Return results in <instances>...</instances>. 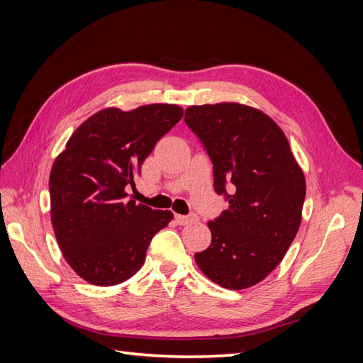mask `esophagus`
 Masks as SVG:
<instances>
[{
  "label": "esophagus",
  "instance_id": "obj_1",
  "mask_svg": "<svg viewBox=\"0 0 363 363\" xmlns=\"http://www.w3.org/2000/svg\"><path fill=\"white\" fill-rule=\"evenodd\" d=\"M175 218V221H177V224H180V225H188V224H192V223H195L196 218L195 215H189V216H184V215H175L174 216Z\"/></svg>",
  "mask_w": 363,
  "mask_h": 363
}]
</instances>
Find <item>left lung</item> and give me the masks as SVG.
<instances>
[{
    "mask_svg": "<svg viewBox=\"0 0 363 363\" xmlns=\"http://www.w3.org/2000/svg\"><path fill=\"white\" fill-rule=\"evenodd\" d=\"M184 121L213 163V186L228 208L208 221L212 242L195 252L207 279L245 289L281 262L301 224L304 174L281 128L239 103L189 106ZM230 184L233 194H227Z\"/></svg>",
    "mask_w": 363,
    "mask_h": 363,
    "instance_id": "8db88e82",
    "label": "left lung"
}]
</instances>
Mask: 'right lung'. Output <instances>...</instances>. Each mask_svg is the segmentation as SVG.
I'll use <instances>...</instances> for the list:
<instances>
[{"mask_svg": "<svg viewBox=\"0 0 363 363\" xmlns=\"http://www.w3.org/2000/svg\"><path fill=\"white\" fill-rule=\"evenodd\" d=\"M182 116L177 104L103 108L54 160L51 224L65 260L83 280L113 286L133 277L152 236L174 218L128 200L125 186L135 184L140 164Z\"/></svg>", "mask_w": 363, "mask_h": 363, "instance_id": "1", "label": "right lung"}]
</instances>
